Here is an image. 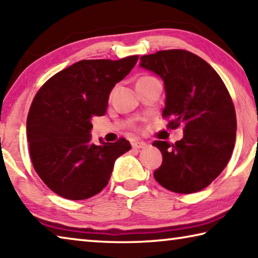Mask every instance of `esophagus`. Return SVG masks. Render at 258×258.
Here are the masks:
<instances>
[{
  "instance_id": "34e87169",
  "label": "esophagus",
  "mask_w": 258,
  "mask_h": 258,
  "mask_svg": "<svg viewBox=\"0 0 258 258\" xmlns=\"http://www.w3.org/2000/svg\"><path fill=\"white\" fill-rule=\"evenodd\" d=\"M132 146H133L134 149L140 150V149H145V148H147L148 145H147L146 142H143V141H139V142H134Z\"/></svg>"
}]
</instances>
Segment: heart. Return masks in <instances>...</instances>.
<instances>
[{
    "label": "heart",
    "instance_id": "1",
    "mask_svg": "<svg viewBox=\"0 0 258 258\" xmlns=\"http://www.w3.org/2000/svg\"><path fill=\"white\" fill-rule=\"evenodd\" d=\"M145 78H148V77H141V78H140V80H145Z\"/></svg>",
    "mask_w": 258,
    "mask_h": 258
}]
</instances>
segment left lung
I'll return each instance as SVG.
<instances>
[{
    "instance_id": "8db88e82",
    "label": "left lung",
    "mask_w": 258,
    "mask_h": 258,
    "mask_svg": "<svg viewBox=\"0 0 258 258\" xmlns=\"http://www.w3.org/2000/svg\"><path fill=\"white\" fill-rule=\"evenodd\" d=\"M140 60V67L164 82L163 116L172 117V127H184L175 145L152 143L163 155L155 180L176 194L203 190L220 175L232 155L237 131L232 99L211 64L189 51H159Z\"/></svg>"
}]
</instances>
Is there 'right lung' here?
I'll return each instance as SVG.
<instances>
[{
    "instance_id": "right-lung-1",
    "label": "right lung",
    "mask_w": 258,
    "mask_h": 258,
    "mask_svg": "<svg viewBox=\"0 0 258 258\" xmlns=\"http://www.w3.org/2000/svg\"><path fill=\"white\" fill-rule=\"evenodd\" d=\"M138 55L120 60H81L55 74L35 95L27 140L35 171L61 197L83 200L99 194L113 165L131 149L127 140L91 141L92 119L106 113L109 95L128 75Z\"/></svg>"
}]
</instances>
